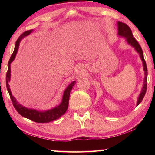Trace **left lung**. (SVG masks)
<instances>
[{"mask_svg": "<svg viewBox=\"0 0 155 155\" xmlns=\"http://www.w3.org/2000/svg\"><path fill=\"white\" fill-rule=\"evenodd\" d=\"M117 25H118V35L122 37H125L127 42L128 44H130L132 46L134 47L136 51L138 52V53L140 54V56L143 62V70H144V72H145V78H144V82H143L142 91H141V94H140V96H139L138 98L137 105H139L141 102L142 101L147 90V75H148V70H147L146 63L145 59H144L143 53L142 49H141V47L137 42V41L135 40L134 37L133 36L132 31H131L130 27H128L127 24L121 22H117Z\"/></svg>", "mask_w": 155, "mask_h": 155, "instance_id": "obj_1", "label": "left lung"}]
</instances>
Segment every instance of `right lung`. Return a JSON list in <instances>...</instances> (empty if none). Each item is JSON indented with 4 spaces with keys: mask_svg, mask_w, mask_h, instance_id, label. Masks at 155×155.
Here are the masks:
<instances>
[{
    "mask_svg": "<svg viewBox=\"0 0 155 155\" xmlns=\"http://www.w3.org/2000/svg\"><path fill=\"white\" fill-rule=\"evenodd\" d=\"M31 31H32V30L27 31L23 33L22 34H21L20 36L17 40V41H15L14 52L12 53L8 62V68H7V72L6 74V87L9 94V96H10V98H11L13 105H14V108L18 111V114L22 115V116L26 117V118H28L31 120H32L33 122H35L38 123H48L49 122H52L53 121V120H55L57 118H59V117H61V115H64L65 113L66 112L68 107V104H69L70 93V91L72 90L73 85L75 84V81H73L72 83H70V85L68 86L66 90H65L64 93V96H63L62 102L60 104V105L52 109L48 110V111H46L44 112H40V111H36L35 109H27L26 108V107L22 106L19 103H18L16 100H15L14 97L12 96V92L9 89V82L10 80V76H11L10 64L13 61V60L14 59L15 55H16L18 48V46H19V43L20 40H22V38H24V37L28 35V34H30L31 33Z\"/></svg>",
    "mask_w": 155,
    "mask_h": 155,
    "instance_id": "obj_1",
    "label": "right lung"
}]
</instances>
